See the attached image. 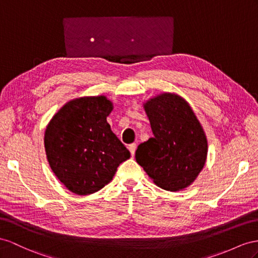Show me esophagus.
<instances>
[{
  "label": "esophagus",
  "instance_id": "esophagus-1",
  "mask_svg": "<svg viewBox=\"0 0 258 258\" xmlns=\"http://www.w3.org/2000/svg\"><path fill=\"white\" fill-rule=\"evenodd\" d=\"M128 149L131 151V155L134 156L135 155V150H136V144H131L128 145Z\"/></svg>",
  "mask_w": 258,
  "mask_h": 258
}]
</instances>
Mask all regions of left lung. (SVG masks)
I'll use <instances>...</instances> for the list:
<instances>
[{"label":"left lung","instance_id":"8db88e82","mask_svg":"<svg viewBox=\"0 0 258 258\" xmlns=\"http://www.w3.org/2000/svg\"><path fill=\"white\" fill-rule=\"evenodd\" d=\"M154 136L137 147V163L159 186L170 192L194 182L207 158V138L189 104L164 92L144 104Z\"/></svg>","mask_w":258,"mask_h":258}]
</instances>
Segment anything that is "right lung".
<instances>
[{"mask_svg": "<svg viewBox=\"0 0 258 258\" xmlns=\"http://www.w3.org/2000/svg\"><path fill=\"white\" fill-rule=\"evenodd\" d=\"M107 97L71 100L52 117L44 133L50 167L66 188L77 195L100 190L114 176L128 149L111 131Z\"/></svg>", "mask_w": 258, "mask_h": 258, "instance_id": "add662e5", "label": "right lung"}]
</instances>
